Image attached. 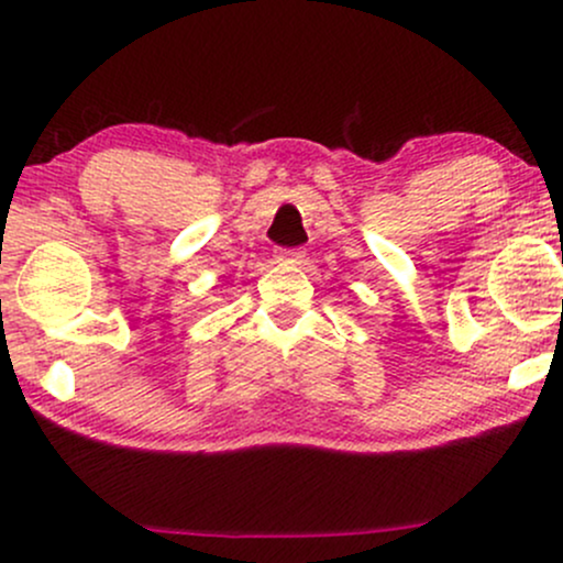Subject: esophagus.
<instances>
[{
    "instance_id": "1",
    "label": "esophagus",
    "mask_w": 563,
    "mask_h": 563,
    "mask_svg": "<svg viewBox=\"0 0 563 563\" xmlns=\"http://www.w3.org/2000/svg\"><path fill=\"white\" fill-rule=\"evenodd\" d=\"M303 249H283L280 254H277V260H280L283 264H301L303 262Z\"/></svg>"
}]
</instances>
